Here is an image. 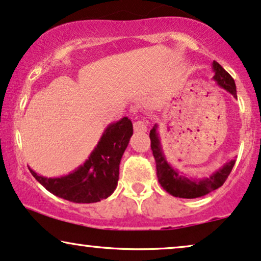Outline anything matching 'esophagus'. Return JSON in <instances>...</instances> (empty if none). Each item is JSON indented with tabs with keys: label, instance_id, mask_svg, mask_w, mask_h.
Returning <instances> with one entry per match:
<instances>
[{
	"label": "esophagus",
	"instance_id": "1",
	"mask_svg": "<svg viewBox=\"0 0 261 261\" xmlns=\"http://www.w3.org/2000/svg\"><path fill=\"white\" fill-rule=\"evenodd\" d=\"M134 130L137 132H146L147 130V123L145 120H139L134 122Z\"/></svg>",
	"mask_w": 261,
	"mask_h": 261
}]
</instances>
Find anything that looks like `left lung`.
I'll return each mask as SVG.
<instances>
[{"instance_id": "1", "label": "left lung", "mask_w": 261, "mask_h": 261, "mask_svg": "<svg viewBox=\"0 0 261 261\" xmlns=\"http://www.w3.org/2000/svg\"><path fill=\"white\" fill-rule=\"evenodd\" d=\"M215 76L213 79L217 81V84L223 89H225L235 98H238L236 94L235 81L231 75L223 68V67L216 61L212 63ZM151 139V150L153 153L155 161V169H157V177L163 189H165L169 194L174 195L176 198H185V199H194L199 197H204L208 194L210 192L215 191L223 186L232 168H234L236 160H231L228 163L223 165V168L219 169L212 174L210 177L201 178H188L180 172H177L170 164L165 160L163 151H162L160 137L157 133V124H154L150 132Z\"/></svg>"}]
</instances>
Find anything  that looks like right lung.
Segmentation results:
<instances>
[{
  "label": "right lung",
  "mask_w": 261,
  "mask_h": 261,
  "mask_svg": "<svg viewBox=\"0 0 261 261\" xmlns=\"http://www.w3.org/2000/svg\"><path fill=\"white\" fill-rule=\"evenodd\" d=\"M132 134L133 124L128 117L109 124L89 160L69 175L48 178L29 169L33 177L56 197L77 204L100 201L116 189L120 162Z\"/></svg>",
  "instance_id": "add662e5"
}]
</instances>
